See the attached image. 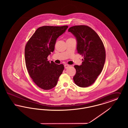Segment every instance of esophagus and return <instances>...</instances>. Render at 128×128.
Here are the masks:
<instances>
[{"mask_svg": "<svg viewBox=\"0 0 128 128\" xmlns=\"http://www.w3.org/2000/svg\"><path fill=\"white\" fill-rule=\"evenodd\" d=\"M69 65H68V64H65L64 65V67H65V68H68V67H69Z\"/></svg>", "mask_w": 128, "mask_h": 128, "instance_id": "esophagus-1", "label": "esophagus"}]
</instances>
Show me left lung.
<instances>
[{
	"instance_id": "1",
	"label": "left lung",
	"mask_w": 128,
	"mask_h": 128,
	"mask_svg": "<svg viewBox=\"0 0 128 128\" xmlns=\"http://www.w3.org/2000/svg\"><path fill=\"white\" fill-rule=\"evenodd\" d=\"M68 31L76 37L78 53L84 56L81 65H75V84L80 87L93 84L103 68L106 51L103 43L96 32L86 25L70 27Z\"/></svg>"
}]
</instances>
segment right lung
Returning a JSON list of instances; mask_svg holds the SVG:
<instances>
[{
    "instance_id": "add662e5",
    "label": "right lung",
    "mask_w": 128,
    "mask_h": 128,
    "mask_svg": "<svg viewBox=\"0 0 128 128\" xmlns=\"http://www.w3.org/2000/svg\"><path fill=\"white\" fill-rule=\"evenodd\" d=\"M68 26H44L38 28L25 48V60L28 72L34 82L44 90H50L57 84L64 66L48 60L55 49L57 38Z\"/></svg>"
}]
</instances>
